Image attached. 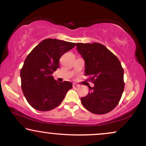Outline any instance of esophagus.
Instances as JSON below:
<instances>
[{"instance_id": "obj_1", "label": "esophagus", "mask_w": 146, "mask_h": 146, "mask_svg": "<svg viewBox=\"0 0 146 146\" xmlns=\"http://www.w3.org/2000/svg\"><path fill=\"white\" fill-rule=\"evenodd\" d=\"M78 86H79V84H75V83L73 84V88H77V87H78Z\"/></svg>"}]
</instances>
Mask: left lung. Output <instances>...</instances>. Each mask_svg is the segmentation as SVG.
Listing matches in <instances>:
<instances>
[{
	"label": "left lung",
	"instance_id": "left-lung-1",
	"mask_svg": "<svg viewBox=\"0 0 146 146\" xmlns=\"http://www.w3.org/2000/svg\"><path fill=\"white\" fill-rule=\"evenodd\" d=\"M77 50L85 60L87 80L94 84L81 102L90 113L104 115L113 110L124 89L123 68L115 55L100 43H77Z\"/></svg>",
	"mask_w": 146,
	"mask_h": 146
}]
</instances>
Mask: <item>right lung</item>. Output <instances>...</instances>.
I'll return each mask as SVG.
<instances>
[{
	"instance_id": "right-lung-1",
	"label": "right lung",
	"mask_w": 146,
	"mask_h": 146,
	"mask_svg": "<svg viewBox=\"0 0 146 146\" xmlns=\"http://www.w3.org/2000/svg\"><path fill=\"white\" fill-rule=\"evenodd\" d=\"M75 43L48 38L30 52L21 70V88L27 101L34 109L48 111L58 106L72 88L68 81L58 82L52 76L60 67L63 54Z\"/></svg>"
}]
</instances>
